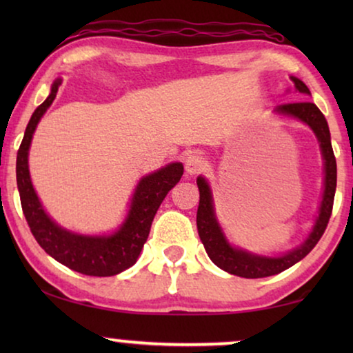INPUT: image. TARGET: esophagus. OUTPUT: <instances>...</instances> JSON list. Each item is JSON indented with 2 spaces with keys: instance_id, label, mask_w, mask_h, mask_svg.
Wrapping results in <instances>:
<instances>
[{
  "instance_id": "1",
  "label": "esophagus",
  "mask_w": 353,
  "mask_h": 353,
  "mask_svg": "<svg viewBox=\"0 0 353 353\" xmlns=\"http://www.w3.org/2000/svg\"><path fill=\"white\" fill-rule=\"evenodd\" d=\"M185 167H186V172L190 173V175H196V173L204 170L205 161H204V157L199 156V154H190V156H186V159H185Z\"/></svg>"
}]
</instances>
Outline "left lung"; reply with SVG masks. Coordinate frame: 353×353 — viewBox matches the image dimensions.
<instances>
[{
  "instance_id": "1",
  "label": "left lung",
  "mask_w": 353,
  "mask_h": 353,
  "mask_svg": "<svg viewBox=\"0 0 353 353\" xmlns=\"http://www.w3.org/2000/svg\"><path fill=\"white\" fill-rule=\"evenodd\" d=\"M294 85L299 93L310 94V90L307 88L302 80L291 77ZM278 114L291 115L302 122H305L308 127L316 134L320 148L325 159V192H323V201L320 207V215H318L316 223L313 226V231L308 236L305 243L301 248L291 250L281 257H260L245 250L234 249L228 244L221 233L219 223H216L214 205H212V194L210 188L207 185L204 178H197V186H199V207H197V233L204 244L205 252L209 255L212 262L216 267L225 270L231 274L241 278H265L273 276L288 270L292 265H296L299 260H302L310 250L315 248L318 241L325 233L327 221L332 214V204H334L336 194V181H337V168H336V157L332 152L331 146V134L330 127L325 115L310 101H297V103H284L276 105Z\"/></svg>"
}]
</instances>
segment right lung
<instances>
[{
	"mask_svg": "<svg viewBox=\"0 0 353 353\" xmlns=\"http://www.w3.org/2000/svg\"><path fill=\"white\" fill-rule=\"evenodd\" d=\"M61 80L52 83L51 93L33 112L17 151L16 175L22 212L37 243L57 262L88 276H114L134 265L146 243L154 215L167 192L180 181L181 163H170L144 176L134 191L128 216L117 233L110 236H81L62 230L45 214L28 175V148L38 122L56 98Z\"/></svg>",
	"mask_w": 353,
	"mask_h": 353,
	"instance_id": "1",
	"label": "right lung"
}]
</instances>
